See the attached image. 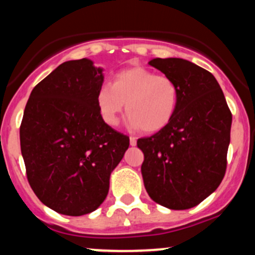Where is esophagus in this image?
Here are the masks:
<instances>
[{
    "label": "esophagus",
    "instance_id": "34e87169",
    "mask_svg": "<svg viewBox=\"0 0 255 255\" xmlns=\"http://www.w3.org/2000/svg\"><path fill=\"white\" fill-rule=\"evenodd\" d=\"M129 144L130 146H135L136 145V139L134 136H130L129 137Z\"/></svg>",
    "mask_w": 255,
    "mask_h": 255
}]
</instances>
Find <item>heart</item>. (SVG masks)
Returning <instances> with one entry per match:
<instances>
[{
  "label": "heart",
  "mask_w": 255,
  "mask_h": 255,
  "mask_svg": "<svg viewBox=\"0 0 255 255\" xmlns=\"http://www.w3.org/2000/svg\"><path fill=\"white\" fill-rule=\"evenodd\" d=\"M178 98V87L172 79L144 67H131L115 74L111 85L99 87L96 103L107 125H118L126 107L130 128L154 133L174 119Z\"/></svg>",
  "instance_id": "heart-1"
}]
</instances>
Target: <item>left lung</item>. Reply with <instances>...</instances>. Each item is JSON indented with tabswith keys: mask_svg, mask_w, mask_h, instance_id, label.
I'll use <instances>...</instances> for the list:
<instances>
[{
	"mask_svg": "<svg viewBox=\"0 0 255 255\" xmlns=\"http://www.w3.org/2000/svg\"><path fill=\"white\" fill-rule=\"evenodd\" d=\"M148 64L178 87L171 122L137 140L144 153L141 175L154 203L170 210L197 206L221 184L230 144L231 113L218 81L183 58H153Z\"/></svg>",
	"mask_w": 255,
	"mask_h": 255,
	"instance_id": "left-lung-1",
	"label": "left lung"
}]
</instances>
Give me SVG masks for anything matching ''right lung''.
Segmentation results:
<instances>
[{
    "instance_id": "add662e5",
    "label": "right lung",
    "mask_w": 255,
    "mask_h": 255,
    "mask_svg": "<svg viewBox=\"0 0 255 255\" xmlns=\"http://www.w3.org/2000/svg\"><path fill=\"white\" fill-rule=\"evenodd\" d=\"M104 69L90 58L63 62L32 90L20 126V146L31 188L61 215L97 210L129 137L102 119L96 95Z\"/></svg>"
}]
</instances>
